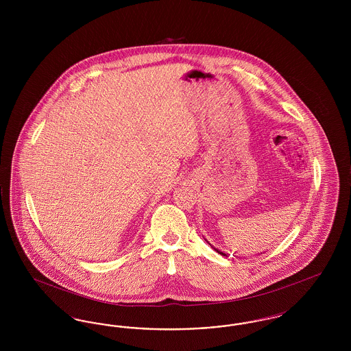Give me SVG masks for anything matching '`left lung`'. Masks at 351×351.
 Wrapping results in <instances>:
<instances>
[{
  "label": "left lung",
  "instance_id": "1",
  "mask_svg": "<svg viewBox=\"0 0 351 351\" xmlns=\"http://www.w3.org/2000/svg\"><path fill=\"white\" fill-rule=\"evenodd\" d=\"M215 250L217 251L218 254H221V255H223V256H226V254H223V252H221V251L217 250V249H215Z\"/></svg>",
  "mask_w": 351,
  "mask_h": 351
}]
</instances>
